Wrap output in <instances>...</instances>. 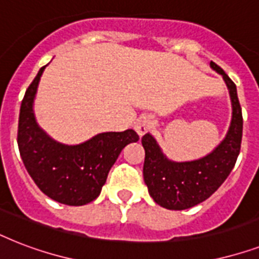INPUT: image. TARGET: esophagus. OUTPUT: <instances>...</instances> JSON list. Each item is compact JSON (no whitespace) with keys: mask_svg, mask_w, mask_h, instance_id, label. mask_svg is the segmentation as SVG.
Instances as JSON below:
<instances>
[{"mask_svg":"<svg viewBox=\"0 0 259 259\" xmlns=\"http://www.w3.org/2000/svg\"><path fill=\"white\" fill-rule=\"evenodd\" d=\"M152 126H153L152 118L148 117V115H142V117L138 118L137 121H136V123H134V130H136L140 136H144V134H146L150 129H152Z\"/></svg>","mask_w":259,"mask_h":259,"instance_id":"esophagus-1","label":"esophagus"}]
</instances>
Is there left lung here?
Instances as JSON below:
<instances>
[{"mask_svg": "<svg viewBox=\"0 0 259 259\" xmlns=\"http://www.w3.org/2000/svg\"><path fill=\"white\" fill-rule=\"evenodd\" d=\"M209 66L222 75L233 106L229 132L221 144L204 157L192 161H173L162 153L152 134H145L141 140L145 149L144 180L153 200L166 209L191 208L208 199L225 183L241 150L243 119L237 86L221 67L213 62Z\"/></svg>", "mask_w": 259, "mask_h": 259, "instance_id": "obj_1", "label": "left lung"}]
</instances>
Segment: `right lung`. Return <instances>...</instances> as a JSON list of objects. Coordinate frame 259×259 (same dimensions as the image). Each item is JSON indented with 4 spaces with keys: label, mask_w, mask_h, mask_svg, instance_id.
Returning <instances> with one entry per match:
<instances>
[{
    "label": "right lung",
    "mask_w": 259,
    "mask_h": 259,
    "mask_svg": "<svg viewBox=\"0 0 259 259\" xmlns=\"http://www.w3.org/2000/svg\"><path fill=\"white\" fill-rule=\"evenodd\" d=\"M41 67L26 90L18 118L17 144L22 162L41 192L67 205L95 200L122 149L140 140L132 129L99 133L78 145L55 141L38 126L33 103Z\"/></svg>",
    "instance_id": "right-lung-1"
}]
</instances>
